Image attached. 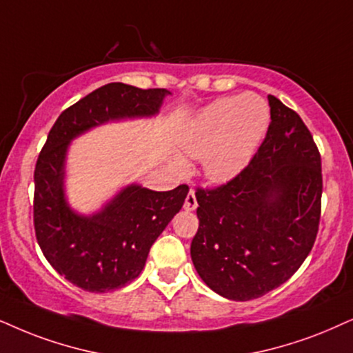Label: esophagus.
<instances>
[{"label": "esophagus", "instance_id": "obj_1", "mask_svg": "<svg viewBox=\"0 0 353 353\" xmlns=\"http://www.w3.org/2000/svg\"><path fill=\"white\" fill-rule=\"evenodd\" d=\"M184 208L187 210V212H192V210L197 208V199H195L194 190H190L189 194H187L185 202H184Z\"/></svg>", "mask_w": 353, "mask_h": 353}]
</instances>
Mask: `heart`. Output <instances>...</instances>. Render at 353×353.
I'll return each mask as SVG.
<instances>
[{
    "mask_svg": "<svg viewBox=\"0 0 353 353\" xmlns=\"http://www.w3.org/2000/svg\"><path fill=\"white\" fill-rule=\"evenodd\" d=\"M269 123V105L256 92L220 97L192 122L185 150L195 158H205L210 181H228L251 161Z\"/></svg>",
    "mask_w": 353,
    "mask_h": 353,
    "instance_id": "b5f03b06",
    "label": "heart"
}]
</instances>
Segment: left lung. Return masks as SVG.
<instances>
[{
	"label": "left lung",
	"mask_w": 353,
	"mask_h": 353,
	"mask_svg": "<svg viewBox=\"0 0 353 353\" xmlns=\"http://www.w3.org/2000/svg\"><path fill=\"white\" fill-rule=\"evenodd\" d=\"M270 125L246 168L225 184L197 187L190 256L218 295L249 301L287 282L314 246L323 172L300 115L269 96Z\"/></svg>",
	"instance_id": "left-lung-1"
}]
</instances>
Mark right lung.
<instances>
[{
  "label": "right lung",
  "mask_w": 353,
  "mask_h": 353,
  "mask_svg": "<svg viewBox=\"0 0 353 353\" xmlns=\"http://www.w3.org/2000/svg\"><path fill=\"white\" fill-rule=\"evenodd\" d=\"M169 91L109 83L60 114L48 132L34 171V230L43 256L68 282L91 293L135 280L158 236L182 208L189 185L154 192L128 185L99 213L79 216L63 194L70 141L107 120L148 117Z\"/></svg>",
  "instance_id": "obj_1"
}]
</instances>
